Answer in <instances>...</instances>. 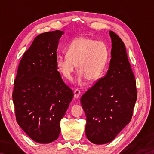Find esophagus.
Wrapping results in <instances>:
<instances>
[{"label":"esophagus","mask_w":154,"mask_h":154,"mask_svg":"<svg viewBox=\"0 0 154 154\" xmlns=\"http://www.w3.org/2000/svg\"><path fill=\"white\" fill-rule=\"evenodd\" d=\"M81 94V91L78 89H75L74 91V97L75 99H78Z\"/></svg>","instance_id":"1"}]
</instances>
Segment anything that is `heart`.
Instances as JSON below:
<instances>
[{
	"label": "heart",
	"mask_w": 154,
	"mask_h": 154,
	"mask_svg": "<svg viewBox=\"0 0 154 154\" xmlns=\"http://www.w3.org/2000/svg\"><path fill=\"white\" fill-rule=\"evenodd\" d=\"M65 51L66 55H58L56 59L58 70L66 79H71L77 64L79 81L99 79L109 57L105 42L87 37L75 38L67 45Z\"/></svg>",
	"instance_id": "heart-1"
}]
</instances>
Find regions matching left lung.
Wrapping results in <instances>:
<instances>
[{
	"mask_svg": "<svg viewBox=\"0 0 154 154\" xmlns=\"http://www.w3.org/2000/svg\"><path fill=\"white\" fill-rule=\"evenodd\" d=\"M109 69L81 98L87 116L85 134L94 144L112 141L131 120L137 99L136 81L124 42L110 31Z\"/></svg>",
	"mask_w": 154,
	"mask_h": 154,
	"instance_id": "obj_1",
	"label": "left lung"
}]
</instances>
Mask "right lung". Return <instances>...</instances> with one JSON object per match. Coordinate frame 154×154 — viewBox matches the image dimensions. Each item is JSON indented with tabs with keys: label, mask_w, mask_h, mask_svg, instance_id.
<instances>
[{
	"label": "right lung",
	"mask_w": 154,
	"mask_h": 154,
	"mask_svg": "<svg viewBox=\"0 0 154 154\" xmlns=\"http://www.w3.org/2000/svg\"><path fill=\"white\" fill-rule=\"evenodd\" d=\"M63 34L55 30L35 37L23 55L14 82L16 121L32 140L40 143L58 138L60 120L73 97L56 65L58 42Z\"/></svg>",
	"instance_id": "obj_1"
}]
</instances>
